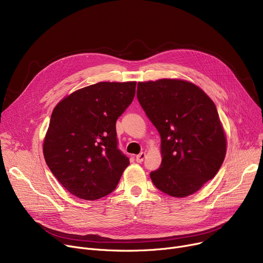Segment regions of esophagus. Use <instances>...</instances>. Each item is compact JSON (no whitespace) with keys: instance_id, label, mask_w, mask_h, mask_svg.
<instances>
[{"instance_id":"34e87169","label":"esophagus","mask_w":263,"mask_h":263,"mask_svg":"<svg viewBox=\"0 0 263 263\" xmlns=\"http://www.w3.org/2000/svg\"><path fill=\"white\" fill-rule=\"evenodd\" d=\"M145 156H146V153L145 152H141L138 155H136L135 160H136L137 163H142L144 161V159H145Z\"/></svg>"}]
</instances>
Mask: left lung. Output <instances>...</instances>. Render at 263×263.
<instances>
[{"instance_id":"left-lung-1","label":"left lung","mask_w":263,"mask_h":263,"mask_svg":"<svg viewBox=\"0 0 263 263\" xmlns=\"http://www.w3.org/2000/svg\"><path fill=\"white\" fill-rule=\"evenodd\" d=\"M137 99L161 135L162 164L150 172L157 189L176 198L195 194L219 171L226 138L214 101L179 79L137 83Z\"/></svg>"}]
</instances>
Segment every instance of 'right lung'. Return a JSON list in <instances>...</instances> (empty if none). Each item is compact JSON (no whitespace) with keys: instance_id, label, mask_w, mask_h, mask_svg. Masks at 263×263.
<instances>
[{"instance_id":"obj_1","label":"right lung","mask_w":263,"mask_h":263,"mask_svg":"<svg viewBox=\"0 0 263 263\" xmlns=\"http://www.w3.org/2000/svg\"><path fill=\"white\" fill-rule=\"evenodd\" d=\"M136 82H98L62 99L43 143L45 162L60 184L83 200L116 188L130 164L118 149L116 120L130 106Z\"/></svg>"}]
</instances>
